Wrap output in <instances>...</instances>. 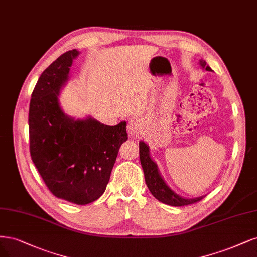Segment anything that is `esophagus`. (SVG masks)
<instances>
[{
  "label": "esophagus",
  "mask_w": 257,
  "mask_h": 257,
  "mask_svg": "<svg viewBox=\"0 0 257 257\" xmlns=\"http://www.w3.org/2000/svg\"><path fill=\"white\" fill-rule=\"evenodd\" d=\"M127 133L131 138H135L141 130V123L138 120H131L127 123Z\"/></svg>",
  "instance_id": "esophagus-1"
}]
</instances>
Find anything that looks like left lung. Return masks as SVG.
Masks as SVG:
<instances>
[{
  "mask_svg": "<svg viewBox=\"0 0 257 257\" xmlns=\"http://www.w3.org/2000/svg\"><path fill=\"white\" fill-rule=\"evenodd\" d=\"M199 65L202 69L206 70V71L213 72V70L206 64L204 59L201 58L199 60ZM139 157L148 188L150 192L152 193V196L159 202L171 206H184L196 203L205 197L201 196L197 198H184L172 190L165 182L161 171L158 169L157 164L150 155V147L144 140L139 141Z\"/></svg>",
  "mask_w": 257,
  "mask_h": 257,
  "instance_id": "8db88e82",
  "label": "left lung"
}]
</instances>
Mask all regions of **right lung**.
<instances>
[{
    "mask_svg": "<svg viewBox=\"0 0 257 257\" xmlns=\"http://www.w3.org/2000/svg\"><path fill=\"white\" fill-rule=\"evenodd\" d=\"M79 51L60 55L40 75L29 111L30 150L34 165L55 197L77 205L98 200L108 184L126 122L105 125L91 116L73 118L59 103L70 67Z\"/></svg>",
    "mask_w": 257,
    "mask_h": 257,
    "instance_id": "right-lung-1",
    "label": "right lung"
}]
</instances>
